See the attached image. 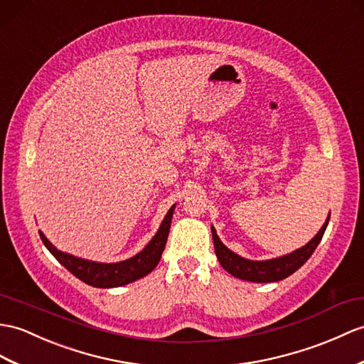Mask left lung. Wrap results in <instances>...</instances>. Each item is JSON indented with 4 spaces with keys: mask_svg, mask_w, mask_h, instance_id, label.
I'll list each match as a JSON object with an SVG mask.
<instances>
[{
    "mask_svg": "<svg viewBox=\"0 0 364 364\" xmlns=\"http://www.w3.org/2000/svg\"><path fill=\"white\" fill-rule=\"evenodd\" d=\"M328 218H331V215L327 217L326 223L318 231L315 237L307 245H304L302 248H298L296 251L290 252V255L269 260H248L245 257H240L239 255H235L230 248L225 247L223 242L218 239L215 228L210 226L217 259L228 273L232 274L234 277L243 279V281L259 284L282 281V279L289 277L290 274L296 272V269H299L310 259V256L314 255V251L316 250L321 239H323L324 231L328 225Z\"/></svg>",
    "mask_w": 364,
    "mask_h": 364,
    "instance_id": "left-lung-1",
    "label": "left lung"
}]
</instances>
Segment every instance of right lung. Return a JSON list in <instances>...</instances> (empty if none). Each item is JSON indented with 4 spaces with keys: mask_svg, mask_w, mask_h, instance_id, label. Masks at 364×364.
Segmentation results:
<instances>
[{
    "mask_svg": "<svg viewBox=\"0 0 364 364\" xmlns=\"http://www.w3.org/2000/svg\"><path fill=\"white\" fill-rule=\"evenodd\" d=\"M175 205L168 209L164 220L159 226V230L154 235L147 247L144 248L136 256H133L122 262H116V264H102V262H92L87 259H80L68 255L60 250H57L53 243H50L45 234L38 231L41 242L49 250L60 264L73 273L75 277H79L82 282H85L91 287H97V289H113V287L127 285L130 282L138 281V279L147 276L154 268L158 265L159 259H161L163 251L166 248L168 230H171V222L173 215Z\"/></svg>",
    "mask_w": 364,
    "mask_h": 364,
    "instance_id": "add662e5",
    "label": "right lung"
}]
</instances>
